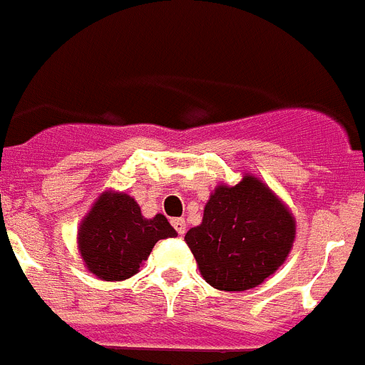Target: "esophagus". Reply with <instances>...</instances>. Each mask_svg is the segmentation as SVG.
Here are the masks:
<instances>
[{"label": "esophagus", "instance_id": "34e87169", "mask_svg": "<svg viewBox=\"0 0 365 365\" xmlns=\"http://www.w3.org/2000/svg\"><path fill=\"white\" fill-rule=\"evenodd\" d=\"M171 224H173V227H175V231L180 235V237L186 233V222L182 218H175Z\"/></svg>", "mask_w": 365, "mask_h": 365}]
</instances>
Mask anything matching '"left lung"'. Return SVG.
Here are the masks:
<instances>
[{
	"label": "left lung",
	"mask_w": 365,
	"mask_h": 365,
	"mask_svg": "<svg viewBox=\"0 0 365 365\" xmlns=\"http://www.w3.org/2000/svg\"><path fill=\"white\" fill-rule=\"evenodd\" d=\"M294 235L287 205L263 180L244 173L239 185L216 186L203 222L185 240L207 284L220 291H246L284 264Z\"/></svg>",
	"instance_id": "obj_1"
}]
</instances>
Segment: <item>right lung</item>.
<instances>
[{
	"instance_id": "1",
	"label": "right lung",
	"mask_w": 365,
	"mask_h": 365,
	"mask_svg": "<svg viewBox=\"0 0 365 365\" xmlns=\"http://www.w3.org/2000/svg\"><path fill=\"white\" fill-rule=\"evenodd\" d=\"M164 215L145 218L125 192H104L78 230V250L87 270L106 282H121L140 270L160 239L175 237Z\"/></svg>"
}]
</instances>
